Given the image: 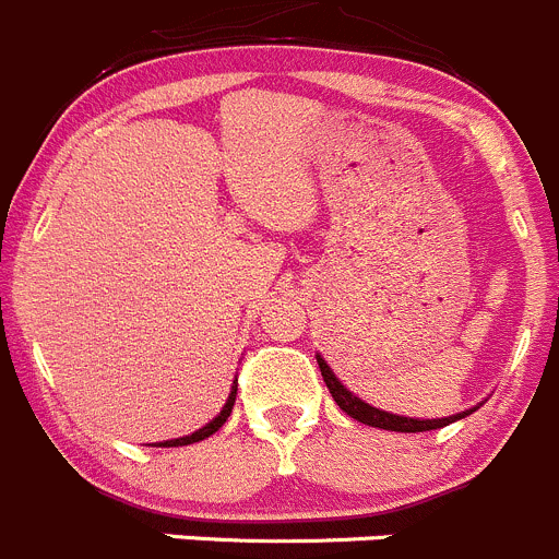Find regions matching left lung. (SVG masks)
Here are the masks:
<instances>
[{
    "label": "left lung",
    "instance_id": "obj_1",
    "mask_svg": "<svg viewBox=\"0 0 559 559\" xmlns=\"http://www.w3.org/2000/svg\"><path fill=\"white\" fill-rule=\"evenodd\" d=\"M317 364H320V372H322V380H325L328 391H331V397L336 400L338 408L344 411L347 416H353L356 421H364V425L369 427H380V430H391V432H425V430H438V427H447L452 425V421L457 419H466L468 414H474V411L479 408V405H474V408L468 411H461V414H452V416H441V419H414V416H400V414H389V411H380L374 408V405L364 403L358 394H353L347 385L342 383V380L333 374V369L328 367L325 358L317 353Z\"/></svg>",
    "mask_w": 559,
    "mask_h": 559
}]
</instances>
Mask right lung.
Instances as JSON below:
<instances>
[{
    "label": "right lung",
    "mask_w": 559,
    "mask_h": 559,
    "mask_svg": "<svg viewBox=\"0 0 559 559\" xmlns=\"http://www.w3.org/2000/svg\"><path fill=\"white\" fill-rule=\"evenodd\" d=\"M234 383H237V380H234ZM234 400H237V385H231V394H228L226 405H223L221 414H217L215 419L209 421V425L198 427V430L190 432V436L170 438V441H159V444H151V447H187V444H195V441H203V438H209V436H212V432H217L223 425H226V419H228V416H231Z\"/></svg>",
    "instance_id": "add662e5"
}]
</instances>
